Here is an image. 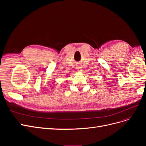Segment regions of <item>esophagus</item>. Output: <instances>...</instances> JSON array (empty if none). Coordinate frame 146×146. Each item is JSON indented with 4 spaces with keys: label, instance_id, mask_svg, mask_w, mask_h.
I'll use <instances>...</instances> for the list:
<instances>
[{
    "label": "esophagus",
    "instance_id": "esophagus-1",
    "mask_svg": "<svg viewBox=\"0 0 146 146\" xmlns=\"http://www.w3.org/2000/svg\"><path fill=\"white\" fill-rule=\"evenodd\" d=\"M81 68H82L81 66H80V65H77V69L78 70H80L81 69Z\"/></svg>",
    "mask_w": 146,
    "mask_h": 146
}]
</instances>
